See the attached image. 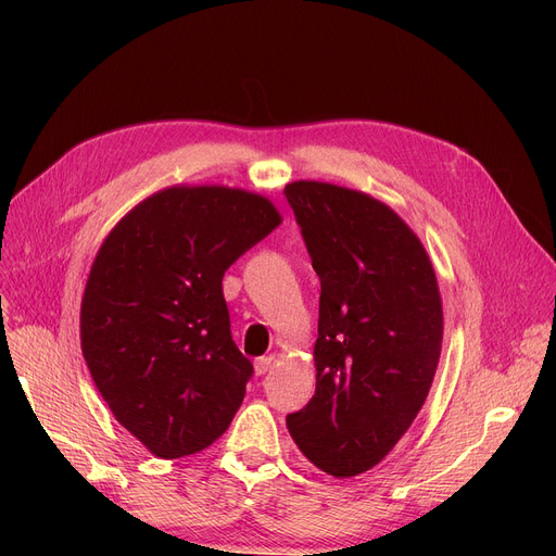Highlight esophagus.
<instances>
[{"label":"esophagus","instance_id":"esophagus-1","mask_svg":"<svg viewBox=\"0 0 556 556\" xmlns=\"http://www.w3.org/2000/svg\"><path fill=\"white\" fill-rule=\"evenodd\" d=\"M273 356H261V358H256L254 361V371L261 376V374H266L270 367H273Z\"/></svg>","mask_w":556,"mask_h":556}]
</instances>
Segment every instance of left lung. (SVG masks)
<instances>
[{
  "mask_svg": "<svg viewBox=\"0 0 556 556\" xmlns=\"http://www.w3.org/2000/svg\"><path fill=\"white\" fill-rule=\"evenodd\" d=\"M283 193L323 288L315 394L286 426L319 471L352 478L396 446L428 396L440 286L417 233L381 200L313 180Z\"/></svg>",
  "mask_w": 556,
  "mask_h": 556,
  "instance_id": "1",
  "label": "left lung"
}]
</instances>
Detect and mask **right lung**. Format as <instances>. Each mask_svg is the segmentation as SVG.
<instances>
[{
  "label": "right lung",
  "mask_w": 556,
  "mask_h": 556,
  "mask_svg": "<svg viewBox=\"0 0 556 556\" xmlns=\"http://www.w3.org/2000/svg\"><path fill=\"white\" fill-rule=\"evenodd\" d=\"M281 223L229 187H168L108 233L80 304V349L114 419L162 459L212 446L252 363L229 331L225 270Z\"/></svg>",
  "instance_id": "right-lung-1"
}]
</instances>
